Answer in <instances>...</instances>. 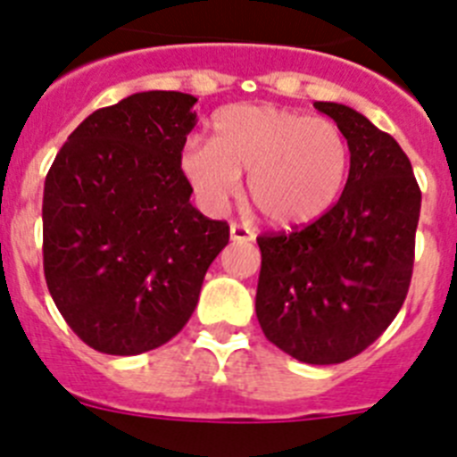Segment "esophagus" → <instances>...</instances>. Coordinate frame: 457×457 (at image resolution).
<instances>
[{"label": "esophagus", "mask_w": 457, "mask_h": 457, "mask_svg": "<svg viewBox=\"0 0 457 457\" xmlns=\"http://www.w3.org/2000/svg\"><path fill=\"white\" fill-rule=\"evenodd\" d=\"M253 237H256V236H253L252 228H247V226L236 224V221H233V224H231V240H236V242H252Z\"/></svg>", "instance_id": "obj_1"}]
</instances>
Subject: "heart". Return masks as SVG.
Listing matches in <instances>:
<instances>
[{"label":"heart","instance_id":"b5f03b06","mask_svg":"<svg viewBox=\"0 0 457 457\" xmlns=\"http://www.w3.org/2000/svg\"><path fill=\"white\" fill-rule=\"evenodd\" d=\"M180 173L201 208L217 215L240 194V173L258 212L295 228L337 204L350 171V144L334 120L274 104H228L210 120V141L189 139Z\"/></svg>","mask_w":457,"mask_h":457}]
</instances>
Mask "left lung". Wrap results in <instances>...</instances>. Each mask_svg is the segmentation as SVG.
I'll use <instances>...</instances> for the list:
<instances>
[{
    "label": "left lung",
    "instance_id": "left-lung-1",
    "mask_svg": "<svg viewBox=\"0 0 457 457\" xmlns=\"http://www.w3.org/2000/svg\"><path fill=\"white\" fill-rule=\"evenodd\" d=\"M313 107L348 137V183L313 224L258 237L256 316L278 350L327 366L369 348L401 311L421 189L394 137L345 104Z\"/></svg>",
    "mask_w": 457,
    "mask_h": 457
}]
</instances>
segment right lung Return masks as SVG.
<instances>
[{
	"label": "right lung",
	"instance_id": "1",
	"mask_svg": "<svg viewBox=\"0 0 457 457\" xmlns=\"http://www.w3.org/2000/svg\"><path fill=\"white\" fill-rule=\"evenodd\" d=\"M196 98L132 93L72 130L43 192V270L52 300L87 345L141 354L171 341L228 245V224L189 204L180 151Z\"/></svg>",
	"mask_w": 457,
	"mask_h": 457
}]
</instances>
